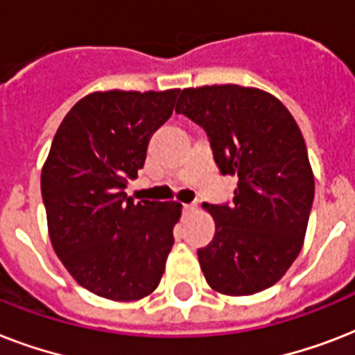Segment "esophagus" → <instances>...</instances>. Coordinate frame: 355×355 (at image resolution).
Instances as JSON below:
<instances>
[{"mask_svg": "<svg viewBox=\"0 0 355 355\" xmlns=\"http://www.w3.org/2000/svg\"><path fill=\"white\" fill-rule=\"evenodd\" d=\"M195 210V206L193 205H184L182 206V211L184 214H189V211H193Z\"/></svg>", "mask_w": 355, "mask_h": 355, "instance_id": "1", "label": "esophagus"}]
</instances>
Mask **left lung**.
Returning <instances> with one entry per match:
<instances>
[{"label": "left lung", "mask_w": 355, "mask_h": 355, "mask_svg": "<svg viewBox=\"0 0 355 355\" xmlns=\"http://www.w3.org/2000/svg\"><path fill=\"white\" fill-rule=\"evenodd\" d=\"M177 112L205 128L221 173L237 178L232 205H202L216 221L197 252L208 286L228 297L275 286L302 250L315 195L297 121L272 94L239 85L184 88Z\"/></svg>", "instance_id": "8db88e82"}]
</instances>
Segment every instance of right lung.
<instances>
[{"instance_id":"1","label":"right lung","mask_w":355,"mask_h":355,"mask_svg":"<svg viewBox=\"0 0 355 355\" xmlns=\"http://www.w3.org/2000/svg\"><path fill=\"white\" fill-rule=\"evenodd\" d=\"M178 90L94 92L66 114L42 167V199L55 252L97 297H149L171 252L178 202H134L147 144L169 119Z\"/></svg>"}]
</instances>
